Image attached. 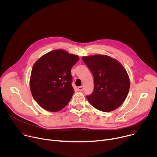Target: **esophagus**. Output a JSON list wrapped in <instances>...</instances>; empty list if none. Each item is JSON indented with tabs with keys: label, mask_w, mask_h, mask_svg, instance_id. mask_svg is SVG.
<instances>
[{
	"label": "esophagus",
	"mask_w": 157,
	"mask_h": 157,
	"mask_svg": "<svg viewBox=\"0 0 157 157\" xmlns=\"http://www.w3.org/2000/svg\"><path fill=\"white\" fill-rule=\"evenodd\" d=\"M78 91H82L83 89H84V87L83 86H79V87H78Z\"/></svg>",
	"instance_id": "obj_1"
}]
</instances>
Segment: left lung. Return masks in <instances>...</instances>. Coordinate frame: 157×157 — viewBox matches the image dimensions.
Listing matches in <instances>:
<instances>
[{
  "label": "left lung",
  "mask_w": 157,
  "mask_h": 157,
  "mask_svg": "<svg viewBox=\"0 0 157 157\" xmlns=\"http://www.w3.org/2000/svg\"><path fill=\"white\" fill-rule=\"evenodd\" d=\"M94 81L93 93L87 96L96 109L109 113L118 108L125 100L130 88L128 74L117 60L104 55L83 56Z\"/></svg>",
  "instance_id": "obj_1"
}]
</instances>
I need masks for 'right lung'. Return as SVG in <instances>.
Listing matches in <instances>:
<instances>
[{
	"instance_id": "obj_1",
	"label": "right lung",
	"mask_w": 157,
	"mask_h": 157,
	"mask_svg": "<svg viewBox=\"0 0 157 157\" xmlns=\"http://www.w3.org/2000/svg\"><path fill=\"white\" fill-rule=\"evenodd\" d=\"M78 60L77 55L56 50L35 63L30 80V90L43 109L58 112L70 101L75 93L71 70Z\"/></svg>"
}]
</instances>
